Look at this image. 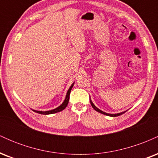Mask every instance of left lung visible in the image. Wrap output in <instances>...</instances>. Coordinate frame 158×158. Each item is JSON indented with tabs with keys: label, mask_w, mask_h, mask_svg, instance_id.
<instances>
[{
	"label": "left lung",
	"mask_w": 158,
	"mask_h": 158,
	"mask_svg": "<svg viewBox=\"0 0 158 158\" xmlns=\"http://www.w3.org/2000/svg\"><path fill=\"white\" fill-rule=\"evenodd\" d=\"M90 105H91V106L93 107V108H94V110H97V111L99 112V113H101V114H105V115H106V116H109V117H117V116L122 115V114H124L125 112H126V110H125V111L120 112V113H117V114H108V113H106V112L102 111V110H101L100 109H99V108H97L95 105H94V103H93V102H92V100H91V99H90Z\"/></svg>",
	"instance_id": "obj_1"
}]
</instances>
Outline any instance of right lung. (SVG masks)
I'll list each match as a JSON object with an SVG mask.
<instances>
[{
    "mask_svg": "<svg viewBox=\"0 0 158 158\" xmlns=\"http://www.w3.org/2000/svg\"><path fill=\"white\" fill-rule=\"evenodd\" d=\"M74 83H75V82H73V84L70 85V88H69L68 90V92H67L66 97H65V99H64V102L61 103V104L59 107H57V108H55V109L50 110H45V111H42V110H33V111L36 112V113H38V114H44V115H48V114H52L58 113V112L63 110L65 108H66L67 106H68V102H69V99H70V91H71V89H72V88H73Z\"/></svg>",
    "mask_w": 158,
    "mask_h": 158,
    "instance_id": "obj_1",
    "label": "right lung"
}]
</instances>
